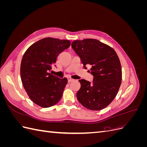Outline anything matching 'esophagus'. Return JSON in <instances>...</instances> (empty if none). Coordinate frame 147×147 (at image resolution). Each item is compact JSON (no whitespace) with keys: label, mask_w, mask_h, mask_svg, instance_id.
I'll list each match as a JSON object with an SVG mask.
<instances>
[{"label":"esophagus","mask_w":147,"mask_h":147,"mask_svg":"<svg viewBox=\"0 0 147 147\" xmlns=\"http://www.w3.org/2000/svg\"><path fill=\"white\" fill-rule=\"evenodd\" d=\"M73 80H74L73 78H70V77H69V78H68V82H72Z\"/></svg>","instance_id":"34e87169"}]
</instances>
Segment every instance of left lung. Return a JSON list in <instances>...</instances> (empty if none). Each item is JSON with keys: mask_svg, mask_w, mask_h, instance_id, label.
Here are the masks:
<instances>
[{"mask_svg": "<svg viewBox=\"0 0 147 147\" xmlns=\"http://www.w3.org/2000/svg\"><path fill=\"white\" fill-rule=\"evenodd\" d=\"M71 46L84 67L91 66L89 72L94 77L92 83L79 80L81 88L77 93L78 100L91 110L105 108L116 97L121 83V67L117 53L96 39L75 40Z\"/></svg>", "mask_w": 147, "mask_h": 147, "instance_id": "obj_1", "label": "left lung"}]
</instances>
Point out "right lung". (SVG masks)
<instances>
[{"instance_id": "right-lung-1", "label": "right lung", "mask_w": 147, "mask_h": 147, "mask_svg": "<svg viewBox=\"0 0 147 147\" xmlns=\"http://www.w3.org/2000/svg\"><path fill=\"white\" fill-rule=\"evenodd\" d=\"M70 46L68 40L47 37L34 43L26 51L21 63V82L35 104L48 108L61 99L67 79L60 78L49 72L57 56Z\"/></svg>"}]
</instances>
